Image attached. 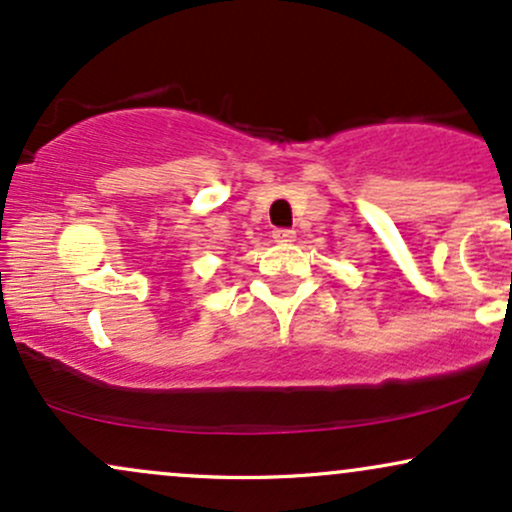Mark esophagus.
<instances>
[{
    "label": "esophagus",
    "instance_id": "esophagus-1",
    "mask_svg": "<svg viewBox=\"0 0 512 512\" xmlns=\"http://www.w3.org/2000/svg\"><path fill=\"white\" fill-rule=\"evenodd\" d=\"M272 238L276 243H291V240L296 238V231H291V228H274Z\"/></svg>",
    "mask_w": 512,
    "mask_h": 512
}]
</instances>
